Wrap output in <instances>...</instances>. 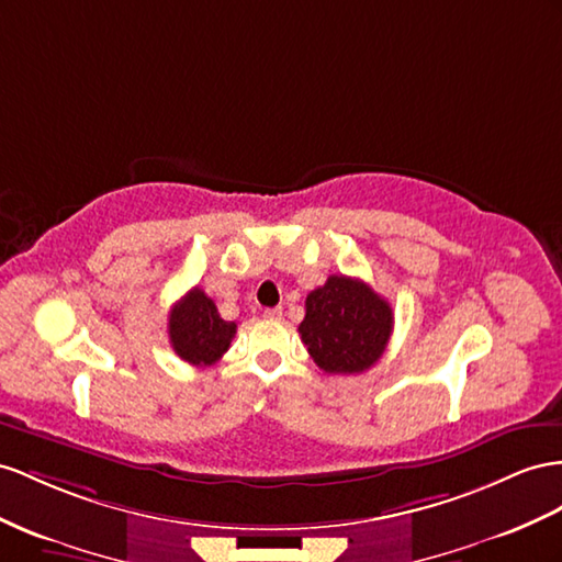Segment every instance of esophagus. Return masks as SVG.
Instances as JSON below:
<instances>
[{
    "label": "esophagus",
    "mask_w": 562,
    "mask_h": 562,
    "mask_svg": "<svg viewBox=\"0 0 562 562\" xmlns=\"http://www.w3.org/2000/svg\"><path fill=\"white\" fill-rule=\"evenodd\" d=\"M263 318H268V321H280V318H282V308H266V311H263Z\"/></svg>",
    "instance_id": "1"
}]
</instances>
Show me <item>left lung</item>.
<instances>
[{
    "label": "left lung",
    "instance_id": "1",
    "mask_svg": "<svg viewBox=\"0 0 562 562\" xmlns=\"http://www.w3.org/2000/svg\"><path fill=\"white\" fill-rule=\"evenodd\" d=\"M392 327V306L370 284L329 276L306 296V318L299 335L315 366L333 375H356L380 361Z\"/></svg>",
    "mask_w": 562,
    "mask_h": 562
}]
</instances>
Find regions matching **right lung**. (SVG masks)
I'll use <instances>...</instances> for the list:
<instances>
[{
  "instance_id": "right-lung-1",
  "label": "right lung",
  "mask_w": 562,
  "mask_h": 562,
  "mask_svg": "<svg viewBox=\"0 0 562 562\" xmlns=\"http://www.w3.org/2000/svg\"><path fill=\"white\" fill-rule=\"evenodd\" d=\"M235 333L237 325L223 321L213 299H209L199 286L187 292L168 315L172 351L196 368L221 361Z\"/></svg>"
}]
</instances>
